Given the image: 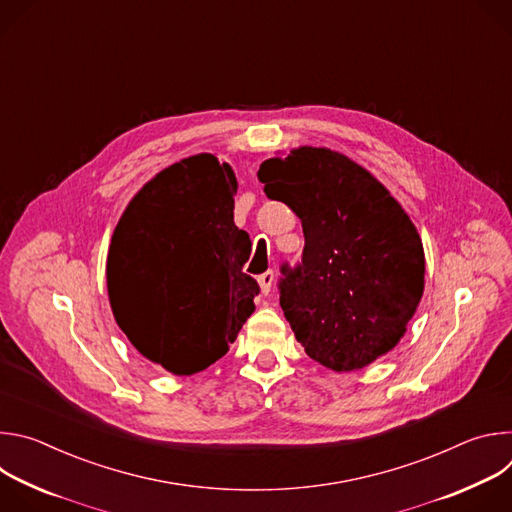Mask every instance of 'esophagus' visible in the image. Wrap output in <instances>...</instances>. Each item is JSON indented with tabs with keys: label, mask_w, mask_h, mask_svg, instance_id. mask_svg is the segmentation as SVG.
<instances>
[{
	"label": "esophagus",
	"mask_w": 512,
	"mask_h": 512,
	"mask_svg": "<svg viewBox=\"0 0 512 512\" xmlns=\"http://www.w3.org/2000/svg\"><path fill=\"white\" fill-rule=\"evenodd\" d=\"M257 281H259V287H261V294H263V296H267L269 291H271V285H273V271H265V273H261Z\"/></svg>",
	"instance_id": "34e87169"
}]
</instances>
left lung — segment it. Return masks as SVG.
<instances>
[{"mask_svg":"<svg viewBox=\"0 0 512 512\" xmlns=\"http://www.w3.org/2000/svg\"><path fill=\"white\" fill-rule=\"evenodd\" d=\"M257 176L267 198L302 221V263L281 265L279 304L308 356L348 373L393 350L425 283L423 245L401 204L371 172L328 148L269 158Z\"/></svg>","mask_w":512,"mask_h":512,"instance_id":"8db88e82","label":"left lung"}]
</instances>
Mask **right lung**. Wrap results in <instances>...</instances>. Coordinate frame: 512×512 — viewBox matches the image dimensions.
Here are the masks:
<instances>
[{"label":"right lung","mask_w":512,"mask_h":512,"mask_svg":"<svg viewBox=\"0 0 512 512\" xmlns=\"http://www.w3.org/2000/svg\"><path fill=\"white\" fill-rule=\"evenodd\" d=\"M237 178L198 154L156 174L127 204L107 255L115 322L148 360L194 375L229 352L253 314L243 271L251 239L235 225Z\"/></svg>","instance_id":"right-lung-1"}]
</instances>
